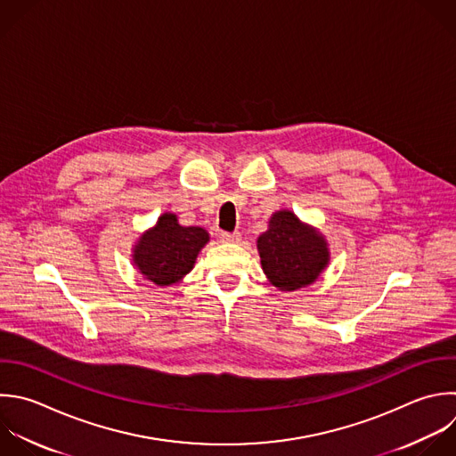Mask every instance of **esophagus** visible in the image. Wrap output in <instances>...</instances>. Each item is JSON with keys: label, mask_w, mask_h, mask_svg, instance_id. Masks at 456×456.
<instances>
[{"label": "esophagus", "mask_w": 456, "mask_h": 456, "mask_svg": "<svg viewBox=\"0 0 456 456\" xmlns=\"http://www.w3.org/2000/svg\"><path fill=\"white\" fill-rule=\"evenodd\" d=\"M219 239H221L223 242H239V240H240V233H239V232H233V233H230V232H221Z\"/></svg>", "instance_id": "obj_1"}]
</instances>
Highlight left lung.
Returning <instances> with one entry per match:
<instances>
[{
	"label": "left lung",
	"instance_id": "1",
	"mask_svg": "<svg viewBox=\"0 0 456 456\" xmlns=\"http://www.w3.org/2000/svg\"><path fill=\"white\" fill-rule=\"evenodd\" d=\"M262 269L281 290H296L315 281L328 265L326 240L289 212H276L269 230L258 237Z\"/></svg>",
	"mask_w": 456,
	"mask_h": 456
}]
</instances>
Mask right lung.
Returning a JSON list of instances; mask_svg holds the SVG:
<instances>
[{"label": "right lung", "mask_w": 456, "mask_h": 456, "mask_svg": "<svg viewBox=\"0 0 456 456\" xmlns=\"http://www.w3.org/2000/svg\"><path fill=\"white\" fill-rule=\"evenodd\" d=\"M207 242L208 233L203 228L180 226L175 214H164L157 226L141 237L134 262L155 285H171L192 269Z\"/></svg>", "instance_id": "right-lung-1"}]
</instances>
